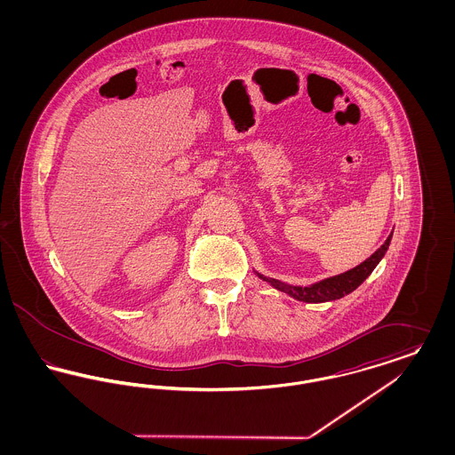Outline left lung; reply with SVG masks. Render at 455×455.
<instances>
[{
    "mask_svg": "<svg viewBox=\"0 0 455 455\" xmlns=\"http://www.w3.org/2000/svg\"><path fill=\"white\" fill-rule=\"evenodd\" d=\"M390 238H392V232H390L387 240L368 259L363 260L362 264H358L356 267L349 269L347 273L325 278L323 282L307 284V286L288 284V283H283L280 280H275V278H267V276L260 275L258 271H256V275L259 276L262 282L269 283L273 288L280 290V291L286 293L288 297H291V299H295L299 302H332V300L343 299L345 295H349L353 290H356L362 283L367 280L368 276L371 275V271L375 269V266L386 256V252L389 249Z\"/></svg>",
    "mask_w": 455,
    "mask_h": 455,
    "instance_id": "8db88e82",
    "label": "left lung"
}]
</instances>
